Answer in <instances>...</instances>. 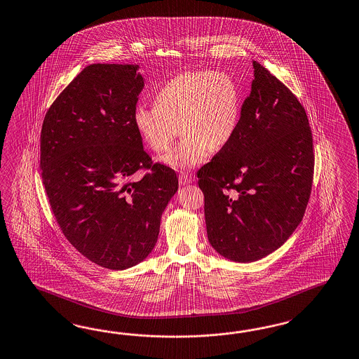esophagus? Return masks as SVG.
Segmentation results:
<instances>
[{
  "instance_id": "esophagus-1",
  "label": "esophagus",
  "mask_w": 359,
  "mask_h": 359,
  "mask_svg": "<svg viewBox=\"0 0 359 359\" xmlns=\"http://www.w3.org/2000/svg\"><path fill=\"white\" fill-rule=\"evenodd\" d=\"M178 181H180V184H182V186H184V184H191V175H189V173H181V175H178Z\"/></svg>"
}]
</instances>
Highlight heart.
<instances>
[{
    "label": "heart",
    "instance_id": "b5f03b06",
    "mask_svg": "<svg viewBox=\"0 0 359 359\" xmlns=\"http://www.w3.org/2000/svg\"><path fill=\"white\" fill-rule=\"evenodd\" d=\"M241 111L238 84L229 74L195 70L164 83L155 93V104H138L133 120L140 138L157 154L169 148L180 126L184 138L160 161L187 170L203 164L212 151L229 144L238 129Z\"/></svg>",
    "mask_w": 359,
    "mask_h": 359
}]
</instances>
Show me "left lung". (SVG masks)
<instances>
[{
	"instance_id": "1",
	"label": "left lung",
	"mask_w": 359,
	"mask_h": 359,
	"mask_svg": "<svg viewBox=\"0 0 359 359\" xmlns=\"http://www.w3.org/2000/svg\"><path fill=\"white\" fill-rule=\"evenodd\" d=\"M236 135L198 170L212 248L250 263L283 246L304 219L313 178V134L302 104L254 61Z\"/></svg>"
}]
</instances>
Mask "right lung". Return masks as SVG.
Instances as JSON below:
<instances>
[{
  "mask_svg": "<svg viewBox=\"0 0 359 359\" xmlns=\"http://www.w3.org/2000/svg\"><path fill=\"white\" fill-rule=\"evenodd\" d=\"M138 67H84L49 107L40 135L41 178L58 226L83 257L114 271L149 255L178 190L175 170L152 163L134 125L144 87ZM138 170L147 173L134 182Z\"/></svg>",
  "mask_w": 359,
  "mask_h": 359,
  "instance_id": "obj_1",
  "label": "right lung"
}]
</instances>
